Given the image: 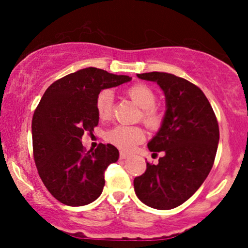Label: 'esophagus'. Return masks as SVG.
I'll return each instance as SVG.
<instances>
[{"label": "esophagus", "mask_w": 248, "mask_h": 248, "mask_svg": "<svg viewBox=\"0 0 248 248\" xmlns=\"http://www.w3.org/2000/svg\"><path fill=\"white\" fill-rule=\"evenodd\" d=\"M127 157H128V155L126 153H124V152L120 153V160H126Z\"/></svg>", "instance_id": "1"}]
</instances>
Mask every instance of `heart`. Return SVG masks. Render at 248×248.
<instances>
[{
  "label": "heart",
  "instance_id": "b5f03b06",
  "mask_svg": "<svg viewBox=\"0 0 248 248\" xmlns=\"http://www.w3.org/2000/svg\"><path fill=\"white\" fill-rule=\"evenodd\" d=\"M127 95L142 108L141 120L149 128H157L162 122V114L154 107L156 102L155 92L146 84H134L127 88ZM114 94L110 90H102L95 99V108L100 119H108L112 114ZM106 140L122 150H132L144 140V133L136 126H115L107 130Z\"/></svg>",
  "mask_w": 248,
  "mask_h": 248
}]
</instances>
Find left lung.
Masks as SVG:
<instances>
[{
    "label": "left lung",
    "mask_w": 248,
    "mask_h": 248,
    "mask_svg": "<svg viewBox=\"0 0 248 248\" xmlns=\"http://www.w3.org/2000/svg\"><path fill=\"white\" fill-rule=\"evenodd\" d=\"M157 82L166 95L161 128L148 149L163 152L157 164L147 162L134 179L139 199L157 210H170L187 201L211 171L219 142V127L209 100L192 82L166 72L138 75Z\"/></svg>",
    "instance_id": "left-lung-1"
}]
</instances>
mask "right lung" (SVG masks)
<instances>
[{
  "label": "right lung",
  "mask_w": 248,
  "mask_h": 248,
  "mask_svg": "<svg viewBox=\"0 0 248 248\" xmlns=\"http://www.w3.org/2000/svg\"><path fill=\"white\" fill-rule=\"evenodd\" d=\"M130 80L86 67L58 79L42 96L31 124L33 158L44 186L65 205H87L101 195L105 170L119 160V150L100 143L86 152L81 138L98 126L96 95Z\"/></svg>",
  "instance_id": "right-lung-1"
}]
</instances>
